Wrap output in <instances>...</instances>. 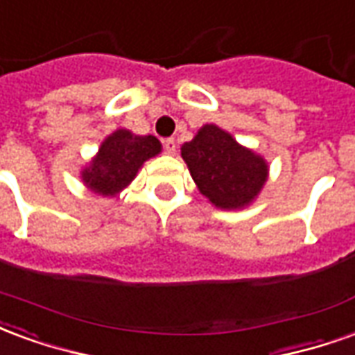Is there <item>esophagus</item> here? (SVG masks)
Masks as SVG:
<instances>
[{
	"label": "esophagus",
	"instance_id": "obj_1",
	"mask_svg": "<svg viewBox=\"0 0 355 355\" xmlns=\"http://www.w3.org/2000/svg\"><path fill=\"white\" fill-rule=\"evenodd\" d=\"M163 148H165V152L167 154H175L177 152V142H175V139H165L163 140Z\"/></svg>",
	"mask_w": 355,
	"mask_h": 355
}]
</instances>
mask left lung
<instances>
[{"label": "left lung", "mask_w": 355, "mask_h": 355, "mask_svg": "<svg viewBox=\"0 0 355 355\" xmlns=\"http://www.w3.org/2000/svg\"><path fill=\"white\" fill-rule=\"evenodd\" d=\"M180 154L200 192L216 207H243L266 182V162L216 125L201 127L193 140L182 144Z\"/></svg>", "instance_id": "obj_1"}]
</instances>
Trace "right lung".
I'll use <instances>...</instances> for the list:
<instances>
[{
  "label": "right lung",
  "instance_id": "right-lung-1",
  "mask_svg": "<svg viewBox=\"0 0 355 355\" xmlns=\"http://www.w3.org/2000/svg\"><path fill=\"white\" fill-rule=\"evenodd\" d=\"M162 152L159 140L119 129L102 142L98 155L83 171V182L101 196H116L131 182L140 165Z\"/></svg>",
  "mask_w": 355,
  "mask_h": 355
}]
</instances>
